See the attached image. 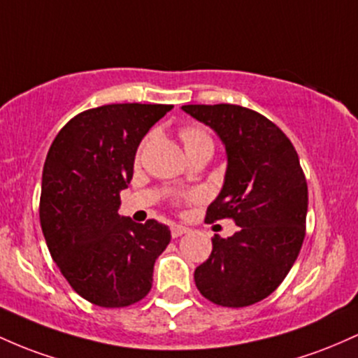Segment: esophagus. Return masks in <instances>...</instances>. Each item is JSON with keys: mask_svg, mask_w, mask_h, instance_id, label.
I'll use <instances>...</instances> for the list:
<instances>
[{"mask_svg": "<svg viewBox=\"0 0 358 358\" xmlns=\"http://www.w3.org/2000/svg\"><path fill=\"white\" fill-rule=\"evenodd\" d=\"M187 231H189V228L184 227V224H172V227H171V233H172V236H174V238H178V236H182L184 233H187Z\"/></svg>", "mask_w": 358, "mask_h": 358, "instance_id": "obj_1", "label": "esophagus"}]
</instances>
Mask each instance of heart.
Listing matches in <instances>:
<instances>
[{
	"instance_id": "heart-1",
	"label": "heart",
	"mask_w": 358,
	"mask_h": 358,
	"mask_svg": "<svg viewBox=\"0 0 358 358\" xmlns=\"http://www.w3.org/2000/svg\"><path fill=\"white\" fill-rule=\"evenodd\" d=\"M180 138H182L184 147L192 145V143L198 142H204V140H211L210 136L204 134L203 130H199V128H184V130L180 131Z\"/></svg>"
}]
</instances>
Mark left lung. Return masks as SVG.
I'll return each instance as SVG.
<instances>
[{
  "label": "left lung",
  "mask_w": 358,
  "mask_h": 358,
  "mask_svg": "<svg viewBox=\"0 0 358 358\" xmlns=\"http://www.w3.org/2000/svg\"><path fill=\"white\" fill-rule=\"evenodd\" d=\"M182 111L218 135L227 152L223 187L206 222L233 218L238 231L215 235L194 282L211 303L243 308L275 291L306 233L308 184L291 140L266 116L236 104H186Z\"/></svg>",
  "instance_id": "obj_1"
}]
</instances>
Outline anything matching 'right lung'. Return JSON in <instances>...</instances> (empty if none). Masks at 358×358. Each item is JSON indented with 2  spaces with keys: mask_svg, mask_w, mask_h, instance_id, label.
Returning <instances> with one entry per match:
<instances>
[{
  "mask_svg": "<svg viewBox=\"0 0 358 358\" xmlns=\"http://www.w3.org/2000/svg\"><path fill=\"white\" fill-rule=\"evenodd\" d=\"M172 104H104L59 131L43 164L40 224L72 289L101 308L130 306L152 287L154 264L171 242L166 224L120 216L136 148Z\"/></svg>",
  "mask_w": 358,
  "mask_h": 358,
  "instance_id": "right-lung-1",
  "label": "right lung"
}]
</instances>
